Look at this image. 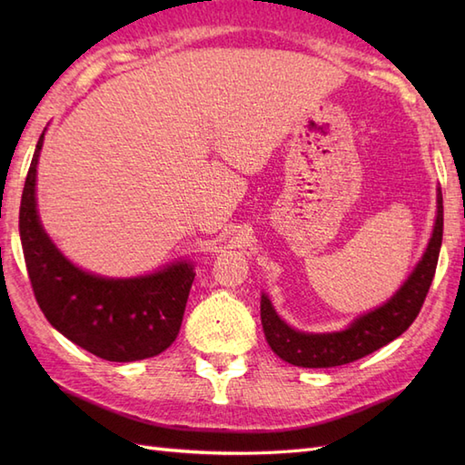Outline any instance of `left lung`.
<instances>
[{
	"mask_svg": "<svg viewBox=\"0 0 465 465\" xmlns=\"http://www.w3.org/2000/svg\"><path fill=\"white\" fill-rule=\"evenodd\" d=\"M443 235V202L438 190V217L426 253L408 282L381 308L361 315L338 333H302L283 323L270 300L262 295V325L270 348L298 368H333L363 358L406 331L423 305L438 268Z\"/></svg>",
	"mask_w": 465,
	"mask_h": 465,
	"instance_id": "8db88e82",
	"label": "left lung"
}]
</instances>
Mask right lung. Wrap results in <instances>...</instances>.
Here are the masks:
<instances>
[{
	"mask_svg": "<svg viewBox=\"0 0 465 465\" xmlns=\"http://www.w3.org/2000/svg\"><path fill=\"white\" fill-rule=\"evenodd\" d=\"M39 135L19 205V238L39 310L67 340L107 361L153 358L180 333L193 283L190 263L134 280H105L69 263L47 238L35 210Z\"/></svg>",
	"mask_w": 465,
	"mask_h": 465,
	"instance_id": "add662e5",
	"label": "right lung"
}]
</instances>
